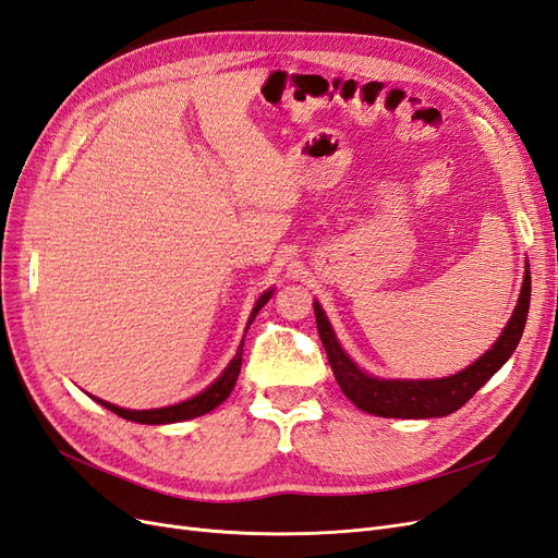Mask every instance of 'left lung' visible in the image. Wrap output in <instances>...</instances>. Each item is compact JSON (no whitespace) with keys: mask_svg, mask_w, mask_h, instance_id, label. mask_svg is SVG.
<instances>
[{"mask_svg":"<svg viewBox=\"0 0 558 558\" xmlns=\"http://www.w3.org/2000/svg\"><path fill=\"white\" fill-rule=\"evenodd\" d=\"M529 305L531 269L526 263L517 307L508 320V326L502 328L500 337L494 342V347L475 363L461 369V373L440 379H381L369 375L356 361H351L349 353L342 349L324 307L318 305V300H314V316L318 337L328 353L332 375L337 384H340L342 393L356 404L359 410L386 418H433L447 416L463 408V404L475 396L505 363H508L521 340L523 326H526Z\"/></svg>","mask_w":558,"mask_h":558,"instance_id":"obj_1","label":"left lung"}]
</instances>
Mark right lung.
Listing matches in <instances>:
<instances>
[{
  "instance_id": "obj_1",
  "label": "right lung",
  "mask_w": 558,
  "mask_h": 558,
  "mask_svg": "<svg viewBox=\"0 0 558 558\" xmlns=\"http://www.w3.org/2000/svg\"><path fill=\"white\" fill-rule=\"evenodd\" d=\"M275 295V289H267L258 300L256 305H253L251 310V316H248V324H246V330L248 326L253 324V318H256V314L267 305L269 298ZM242 351H244V340L240 342L238 351H234L232 361L226 365V369L221 375H218L205 391H199L197 396L189 398V400H181L177 404H167V408H156V410H125V408H118V404H111L107 400H99L93 396L95 402L102 404V408H107L109 412L123 416L128 421H134V424H146V426H162V424H179V421H189V418H195V416H202L211 412L214 408H218L221 404L230 391L234 388V381H238L240 377V367H242Z\"/></svg>"
}]
</instances>
